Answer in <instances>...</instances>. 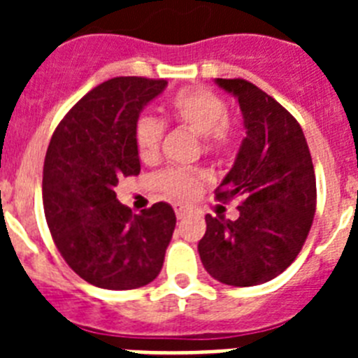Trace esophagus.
Segmentation results:
<instances>
[{"label":"esophagus","instance_id":"obj_1","mask_svg":"<svg viewBox=\"0 0 358 358\" xmlns=\"http://www.w3.org/2000/svg\"><path fill=\"white\" fill-rule=\"evenodd\" d=\"M173 210H176V215H177V218H179V220H181V218H185L186 215L189 213L188 208L182 206V204H176V206H173Z\"/></svg>","mask_w":358,"mask_h":358}]
</instances>
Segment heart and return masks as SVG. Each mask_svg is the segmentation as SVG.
<instances>
[{"label": "heart", "instance_id": "heart-1", "mask_svg": "<svg viewBox=\"0 0 358 358\" xmlns=\"http://www.w3.org/2000/svg\"><path fill=\"white\" fill-rule=\"evenodd\" d=\"M166 120L202 138L208 154H222L235 143L236 127L227 116V103L215 91L195 85L177 91L166 103ZM164 123L150 115H141L134 125V143L138 156L145 163L159 157ZM206 176L192 169H169L156 177L157 188L172 199H192L199 194Z\"/></svg>", "mask_w": 358, "mask_h": 358}]
</instances>
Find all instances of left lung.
I'll return each mask as SVG.
<instances>
[{"label":"left lung","instance_id":"obj_1","mask_svg":"<svg viewBox=\"0 0 358 358\" xmlns=\"http://www.w3.org/2000/svg\"><path fill=\"white\" fill-rule=\"evenodd\" d=\"M217 84L238 100L245 138L215 197H242V204L236 220L206 215L199 255L220 283L260 285L296 260L308 236L317 202L314 164L303 129L273 96L243 78Z\"/></svg>","mask_w":358,"mask_h":358}]
</instances>
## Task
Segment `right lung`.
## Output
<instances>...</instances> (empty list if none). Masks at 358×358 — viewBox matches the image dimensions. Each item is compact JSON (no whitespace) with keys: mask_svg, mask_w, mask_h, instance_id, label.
Listing matches in <instances>:
<instances>
[{"mask_svg":"<svg viewBox=\"0 0 358 358\" xmlns=\"http://www.w3.org/2000/svg\"><path fill=\"white\" fill-rule=\"evenodd\" d=\"M166 84L116 77L96 85L68 110L46 150L43 204L53 242L66 264L100 289H140L156 280L176 229L170 204L134 215L115 192L118 179L140 173L136 120Z\"/></svg>","mask_w":358,"mask_h":358,"instance_id":"1","label":"right lung"}]
</instances>
